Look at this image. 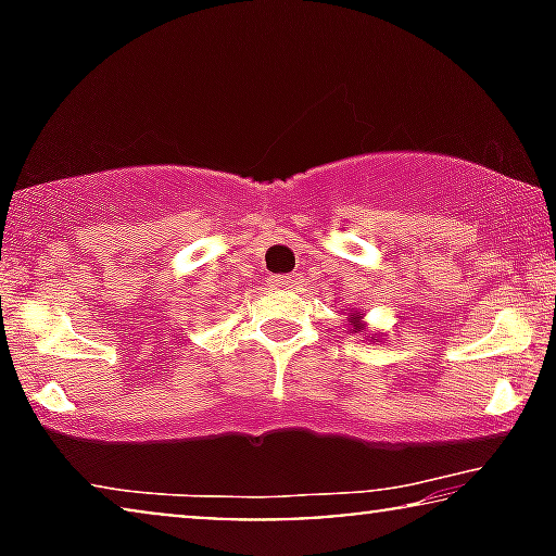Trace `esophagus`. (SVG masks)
<instances>
[{
	"label": "esophagus",
	"instance_id": "obj_1",
	"mask_svg": "<svg viewBox=\"0 0 556 556\" xmlns=\"http://www.w3.org/2000/svg\"><path fill=\"white\" fill-rule=\"evenodd\" d=\"M299 280H301L299 276H270L268 283L276 288H293V286H299Z\"/></svg>",
	"mask_w": 556,
	"mask_h": 556
}]
</instances>
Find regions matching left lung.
<instances>
[{"instance_id":"1","label":"left lung","mask_w":556,"mask_h":556,"mask_svg":"<svg viewBox=\"0 0 556 556\" xmlns=\"http://www.w3.org/2000/svg\"><path fill=\"white\" fill-rule=\"evenodd\" d=\"M346 318H349V333H359V337L364 333V339L379 341V333L375 329H369V324L364 321L362 311H352Z\"/></svg>"}]
</instances>
